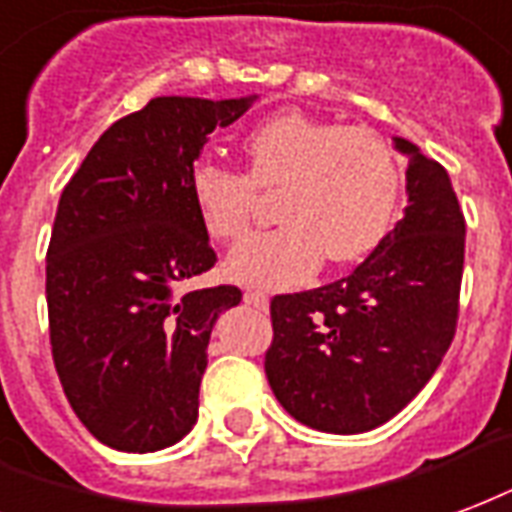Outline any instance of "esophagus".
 Here are the masks:
<instances>
[{
	"label": "esophagus",
	"instance_id": "1",
	"mask_svg": "<svg viewBox=\"0 0 512 512\" xmlns=\"http://www.w3.org/2000/svg\"><path fill=\"white\" fill-rule=\"evenodd\" d=\"M245 302L248 305H253V308H259V311H264L267 308V294L259 292V289H245Z\"/></svg>",
	"mask_w": 512,
	"mask_h": 512
}]
</instances>
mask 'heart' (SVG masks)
I'll return each instance as SVG.
<instances>
[{
	"instance_id": "1",
	"label": "heart",
	"mask_w": 512,
	"mask_h": 512,
	"mask_svg": "<svg viewBox=\"0 0 512 512\" xmlns=\"http://www.w3.org/2000/svg\"><path fill=\"white\" fill-rule=\"evenodd\" d=\"M248 174L201 160L190 171V199L212 240L248 231L259 190L272 193L281 226L256 231L229 253L226 272L251 286H289L319 261L352 264L390 234L401 204V160L376 130L346 128L283 111L242 141Z\"/></svg>"
}]
</instances>
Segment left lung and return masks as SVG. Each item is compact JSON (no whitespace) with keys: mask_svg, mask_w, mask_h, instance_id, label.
<instances>
[{"mask_svg":"<svg viewBox=\"0 0 512 512\" xmlns=\"http://www.w3.org/2000/svg\"><path fill=\"white\" fill-rule=\"evenodd\" d=\"M409 207L341 281L270 300L264 371L302 425L363 434L401 412L434 376L458 324L466 220L442 163L406 138Z\"/></svg>","mask_w":512,"mask_h":512,"instance_id":"8db88e82","label":"left lung"}]
</instances>
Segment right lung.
Masks as SVG:
<instances>
[{"label":"right lung","mask_w":512,"mask_h":512,"mask_svg":"<svg viewBox=\"0 0 512 512\" xmlns=\"http://www.w3.org/2000/svg\"><path fill=\"white\" fill-rule=\"evenodd\" d=\"M253 98H152L117 119L62 190L46 253L51 354L67 401L103 445L152 453L199 417L207 343L237 286L188 292L215 267L190 171Z\"/></svg>","instance_id":"add662e5"}]
</instances>
